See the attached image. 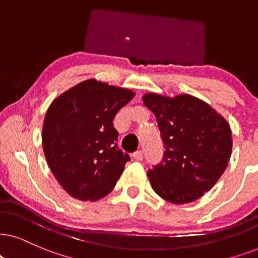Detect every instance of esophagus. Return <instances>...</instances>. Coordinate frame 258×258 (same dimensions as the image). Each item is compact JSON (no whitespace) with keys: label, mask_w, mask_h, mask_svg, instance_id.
Returning a JSON list of instances; mask_svg holds the SVG:
<instances>
[{"label":"esophagus","mask_w":258,"mask_h":258,"mask_svg":"<svg viewBox=\"0 0 258 258\" xmlns=\"http://www.w3.org/2000/svg\"><path fill=\"white\" fill-rule=\"evenodd\" d=\"M133 158L136 159V161H142L143 159V151H136L133 153Z\"/></svg>","instance_id":"34e87169"}]
</instances>
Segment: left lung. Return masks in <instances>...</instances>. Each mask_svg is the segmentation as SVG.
Segmentation results:
<instances>
[{"instance_id":"1","label":"left lung","mask_w":258,"mask_h":258,"mask_svg":"<svg viewBox=\"0 0 258 258\" xmlns=\"http://www.w3.org/2000/svg\"><path fill=\"white\" fill-rule=\"evenodd\" d=\"M143 103L155 114L163 143L162 162L149 169L152 189L171 204L183 205L211 190L229 164L232 132L208 103L181 94L148 93Z\"/></svg>"}]
</instances>
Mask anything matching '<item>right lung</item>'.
I'll list each match as a JSON object with an SVG mask.
<instances>
[{
	"label": "right lung",
	"mask_w": 258,
	"mask_h": 258,
	"mask_svg": "<svg viewBox=\"0 0 258 258\" xmlns=\"http://www.w3.org/2000/svg\"><path fill=\"white\" fill-rule=\"evenodd\" d=\"M133 97L132 90L90 78L52 101L42 149L52 174L73 198L97 201L115 187L130 156L116 145L113 120Z\"/></svg>",
	"instance_id": "1"
}]
</instances>
